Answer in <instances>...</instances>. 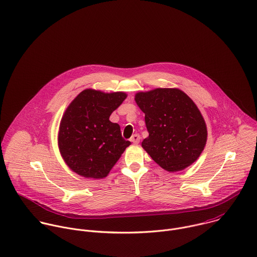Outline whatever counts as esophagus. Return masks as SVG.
<instances>
[{
  "mask_svg": "<svg viewBox=\"0 0 257 257\" xmlns=\"http://www.w3.org/2000/svg\"><path fill=\"white\" fill-rule=\"evenodd\" d=\"M140 141H141V137H140V135H138V134L134 135V136L131 138V142L134 143V144H139Z\"/></svg>",
  "mask_w": 257,
  "mask_h": 257,
  "instance_id": "esophagus-1",
  "label": "esophagus"
}]
</instances>
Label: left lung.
<instances>
[{"mask_svg":"<svg viewBox=\"0 0 257 257\" xmlns=\"http://www.w3.org/2000/svg\"><path fill=\"white\" fill-rule=\"evenodd\" d=\"M149 137L143 149L164 170L174 173L191 166L207 142L206 122L195 102L179 88L138 92Z\"/></svg>","mask_w":257,"mask_h":257,"instance_id":"left-lung-1","label":"left lung"}]
</instances>
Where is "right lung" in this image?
Instances as JSON below:
<instances>
[{"mask_svg": "<svg viewBox=\"0 0 257 257\" xmlns=\"http://www.w3.org/2000/svg\"><path fill=\"white\" fill-rule=\"evenodd\" d=\"M126 96L88 88L70 102L60 121L58 148L71 171L88 179L109 174L131 145L122 139L120 126L109 120Z\"/></svg>", "mask_w": 257, "mask_h": 257, "instance_id": "1", "label": "right lung"}]
</instances>
